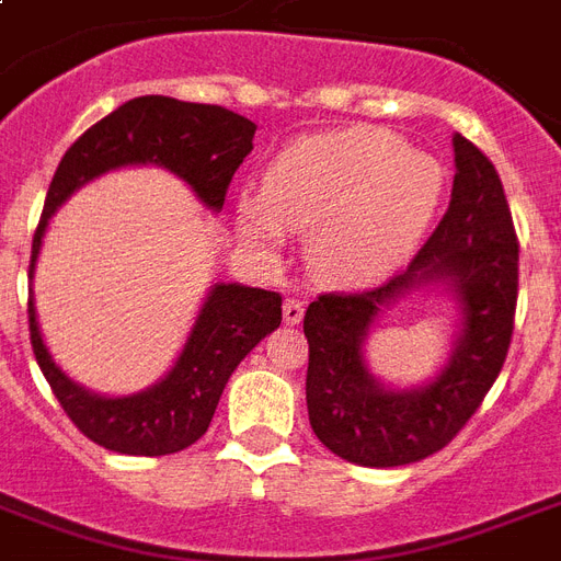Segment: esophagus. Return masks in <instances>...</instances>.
Segmentation results:
<instances>
[{
    "label": "esophagus",
    "mask_w": 561,
    "mask_h": 561,
    "mask_svg": "<svg viewBox=\"0 0 561 561\" xmlns=\"http://www.w3.org/2000/svg\"><path fill=\"white\" fill-rule=\"evenodd\" d=\"M282 314H285V323L288 325H299L302 323V317H306V302H299V299H285Z\"/></svg>",
    "instance_id": "obj_1"
}]
</instances>
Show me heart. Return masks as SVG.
I'll return each instance as SVG.
<instances>
[{"label":"heart","mask_w":561,"mask_h":561,"mask_svg":"<svg viewBox=\"0 0 561 561\" xmlns=\"http://www.w3.org/2000/svg\"><path fill=\"white\" fill-rule=\"evenodd\" d=\"M443 183V165L408 151L390 130L306 136L271 162L262 194L238 197L236 224L262 253H276L285 232H308L306 262L317 279L358 285L413 250Z\"/></svg>","instance_id":"b5f03b06"}]
</instances>
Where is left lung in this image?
Masks as SVG:
<instances>
[{
    "label": "left lung",
    "mask_w": 561,
    "mask_h": 561,
    "mask_svg": "<svg viewBox=\"0 0 561 561\" xmlns=\"http://www.w3.org/2000/svg\"><path fill=\"white\" fill-rule=\"evenodd\" d=\"M451 203L408 271L360 294H320L308 306L306 399L317 439L358 466L392 469L436 454L492 390L513 341L518 236L495 165L454 136ZM422 284H445L461 306V337L434 382L383 388L366 369L363 341L383 305Z\"/></svg>",
    "instance_id": "1"
}]
</instances>
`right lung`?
I'll return each instance as SVG.
<instances>
[{
    "instance_id": "obj_1",
    "label": "right lung",
    "mask_w": 561,
    "mask_h": 561,
    "mask_svg": "<svg viewBox=\"0 0 561 561\" xmlns=\"http://www.w3.org/2000/svg\"><path fill=\"white\" fill-rule=\"evenodd\" d=\"M255 125L218 104L142 95L130 99L75 139L57 165L37 232L31 241L28 279H34L43 232L57 206L83 183L122 165H162L192 186V192L218 211L227 201L232 174L253 151ZM282 323V297L276 290L220 282L209 290L194 320L186 346L171 373L134 396L110 399L83 390L48 355L37 325L34 297H28V332L34 358L64 413L92 443L107 451L134 457L178 454L197 443L209 427L229 375L247 352Z\"/></svg>"
}]
</instances>
